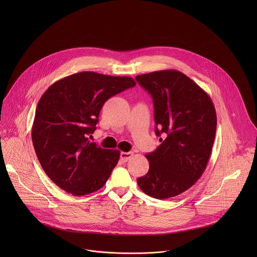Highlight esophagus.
<instances>
[{"instance_id":"esophagus-1","label":"esophagus","mask_w":257,"mask_h":257,"mask_svg":"<svg viewBox=\"0 0 257 257\" xmlns=\"http://www.w3.org/2000/svg\"><path fill=\"white\" fill-rule=\"evenodd\" d=\"M133 152H124V151H122L121 153H120V160L122 161V162H126L127 160H130L131 159V157L133 156Z\"/></svg>"}]
</instances>
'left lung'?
<instances>
[{
  "label": "left lung",
  "instance_id": "obj_1",
  "mask_svg": "<svg viewBox=\"0 0 257 257\" xmlns=\"http://www.w3.org/2000/svg\"><path fill=\"white\" fill-rule=\"evenodd\" d=\"M136 80L153 99L156 136L165 138L146 155L149 170L138 185L156 199L175 197L207 167L217 130L215 106L199 85L174 69L142 74Z\"/></svg>",
  "mask_w": 257,
  "mask_h": 257
}]
</instances>
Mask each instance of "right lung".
<instances>
[{
    "label": "right lung",
    "mask_w": 257,
    "mask_h": 257,
    "mask_svg": "<svg viewBox=\"0 0 257 257\" xmlns=\"http://www.w3.org/2000/svg\"><path fill=\"white\" fill-rule=\"evenodd\" d=\"M134 86L131 77L85 71L56 81L41 96L32 139L41 167L59 188L83 196L106 184L119 150L102 148L89 136L105 102Z\"/></svg>",
    "instance_id": "right-lung-1"
}]
</instances>
